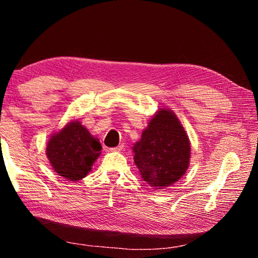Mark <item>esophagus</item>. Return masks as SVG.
Instances as JSON below:
<instances>
[{"label": "esophagus", "mask_w": 258, "mask_h": 258, "mask_svg": "<svg viewBox=\"0 0 258 258\" xmlns=\"http://www.w3.org/2000/svg\"><path fill=\"white\" fill-rule=\"evenodd\" d=\"M124 149V146L123 145H120V146H118V147H115V148H110V151H116V152H120L121 150Z\"/></svg>", "instance_id": "obj_1"}]
</instances>
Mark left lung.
<instances>
[{"instance_id":"1","label":"left lung","mask_w":258,"mask_h":258,"mask_svg":"<svg viewBox=\"0 0 258 258\" xmlns=\"http://www.w3.org/2000/svg\"><path fill=\"white\" fill-rule=\"evenodd\" d=\"M133 151L140 175L157 189L178 181L189 166V139L177 117L167 109L156 113Z\"/></svg>"}]
</instances>
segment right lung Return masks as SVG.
I'll use <instances>...</instances> for the list:
<instances>
[{
	"label": "right lung",
	"instance_id": "add662e5",
	"mask_svg": "<svg viewBox=\"0 0 258 258\" xmlns=\"http://www.w3.org/2000/svg\"><path fill=\"white\" fill-rule=\"evenodd\" d=\"M98 139L90 134L78 120L53 134L47 142L46 156L54 171L69 181H78L87 175L101 154Z\"/></svg>",
	"mask_w": 258,
	"mask_h": 258
}]
</instances>
